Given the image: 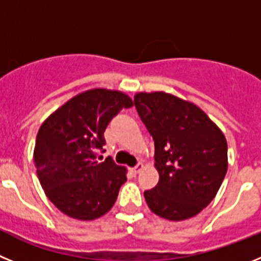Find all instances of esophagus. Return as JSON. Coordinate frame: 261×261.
I'll list each match as a JSON object with an SVG mask.
<instances>
[{
    "mask_svg": "<svg viewBox=\"0 0 261 261\" xmlns=\"http://www.w3.org/2000/svg\"><path fill=\"white\" fill-rule=\"evenodd\" d=\"M142 168H144V163L140 162V163H137V165H136L135 167L132 168V172H133V174H138V172L141 171Z\"/></svg>",
    "mask_w": 261,
    "mask_h": 261,
    "instance_id": "esophagus-1",
    "label": "esophagus"
}]
</instances>
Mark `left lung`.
Here are the masks:
<instances>
[{"mask_svg":"<svg viewBox=\"0 0 261 261\" xmlns=\"http://www.w3.org/2000/svg\"><path fill=\"white\" fill-rule=\"evenodd\" d=\"M138 116L155 146L159 181L145 191L149 208L170 221L195 217L211 204L227 171V142L193 103L171 94L138 93Z\"/></svg>","mask_w":261,"mask_h":261,"instance_id":"1","label":"left lung"}]
</instances>
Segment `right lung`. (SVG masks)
Masks as SVG:
<instances>
[{
    "instance_id": "add662e5",
    "label": "right lung",
    "mask_w": 261,
    "mask_h": 261,
    "mask_svg": "<svg viewBox=\"0 0 261 261\" xmlns=\"http://www.w3.org/2000/svg\"><path fill=\"white\" fill-rule=\"evenodd\" d=\"M132 99L121 91L87 90L71 98L41 124L34 162L39 181L59 211L81 221L105 216L126 181V170L111 158L98 162L105 130Z\"/></svg>"
}]
</instances>
